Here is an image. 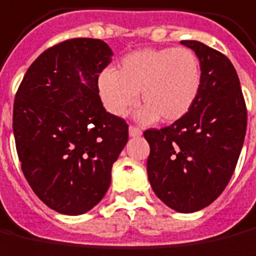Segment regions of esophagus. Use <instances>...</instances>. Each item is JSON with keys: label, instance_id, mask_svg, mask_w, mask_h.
I'll use <instances>...</instances> for the list:
<instances>
[{"label": "esophagus", "instance_id": "obj_1", "mask_svg": "<svg viewBox=\"0 0 256 256\" xmlns=\"http://www.w3.org/2000/svg\"><path fill=\"white\" fill-rule=\"evenodd\" d=\"M140 135H142V131L139 130L138 126H134V125H131V126H130V136L136 138V136H140Z\"/></svg>", "mask_w": 256, "mask_h": 256}]
</instances>
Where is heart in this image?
<instances>
[{
	"label": "heart",
	"instance_id": "1",
	"mask_svg": "<svg viewBox=\"0 0 256 256\" xmlns=\"http://www.w3.org/2000/svg\"><path fill=\"white\" fill-rule=\"evenodd\" d=\"M202 70L190 48H144L125 56L117 70H106L98 80L106 110L124 117L140 96L139 118L176 122L188 114L198 98Z\"/></svg>",
	"mask_w": 256,
	"mask_h": 256
}]
</instances>
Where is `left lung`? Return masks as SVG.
I'll return each instance as SVG.
<instances>
[{
    "mask_svg": "<svg viewBox=\"0 0 256 256\" xmlns=\"http://www.w3.org/2000/svg\"><path fill=\"white\" fill-rule=\"evenodd\" d=\"M200 62L202 84L192 108L164 128L144 132L149 142L148 177L168 208L192 213L224 191L246 131V107L230 60L209 46L182 40Z\"/></svg>",
    "mask_w": 256,
    "mask_h": 256,
    "instance_id": "8db88e82",
    "label": "left lung"
}]
</instances>
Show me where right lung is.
Instances as JSON below:
<instances>
[{
	"label": "right lung",
	"instance_id": "1",
	"mask_svg": "<svg viewBox=\"0 0 256 256\" xmlns=\"http://www.w3.org/2000/svg\"><path fill=\"white\" fill-rule=\"evenodd\" d=\"M111 56L103 40H65L42 52L18 88L12 126L22 172L38 199L62 214L98 205L128 142V124L98 96Z\"/></svg>",
	"mask_w": 256,
	"mask_h": 256
}]
</instances>
